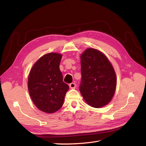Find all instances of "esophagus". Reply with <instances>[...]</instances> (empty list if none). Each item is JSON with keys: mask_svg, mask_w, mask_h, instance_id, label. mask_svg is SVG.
Masks as SVG:
<instances>
[{"mask_svg": "<svg viewBox=\"0 0 146 146\" xmlns=\"http://www.w3.org/2000/svg\"><path fill=\"white\" fill-rule=\"evenodd\" d=\"M76 87V84L74 83H70L69 85V88H71V89H75Z\"/></svg>", "mask_w": 146, "mask_h": 146, "instance_id": "34e87169", "label": "esophagus"}]
</instances>
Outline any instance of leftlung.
<instances>
[{
    "label": "left lung",
    "mask_w": 146,
    "mask_h": 146,
    "mask_svg": "<svg viewBox=\"0 0 146 146\" xmlns=\"http://www.w3.org/2000/svg\"><path fill=\"white\" fill-rule=\"evenodd\" d=\"M80 91L91 107L107 105L115 93L117 78L112 64L102 52L88 48L80 55Z\"/></svg>",
    "instance_id": "8db88e82"
}]
</instances>
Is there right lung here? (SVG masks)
<instances>
[{
	"instance_id": "1",
	"label": "right lung",
	"mask_w": 146,
	"mask_h": 146,
	"mask_svg": "<svg viewBox=\"0 0 146 146\" xmlns=\"http://www.w3.org/2000/svg\"><path fill=\"white\" fill-rule=\"evenodd\" d=\"M62 55L48 53L41 56L31 69L28 90L36 107L46 113H54L62 107L69 86L63 81L60 69Z\"/></svg>"
}]
</instances>
